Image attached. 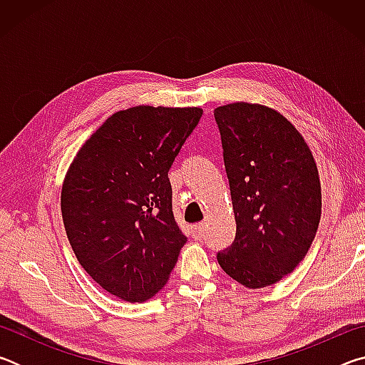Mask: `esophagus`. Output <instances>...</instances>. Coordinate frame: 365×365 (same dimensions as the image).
Returning a JSON list of instances; mask_svg holds the SVG:
<instances>
[{
  "label": "esophagus",
  "instance_id": "obj_1",
  "mask_svg": "<svg viewBox=\"0 0 365 365\" xmlns=\"http://www.w3.org/2000/svg\"><path fill=\"white\" fill-rule=\"evenodd\" d=\"M191 235H193L195 240L205 238V224H196L191 228Z\"/></svg>",
  "mask_w": 365,
  "mask_h": 365
}]
</instances>
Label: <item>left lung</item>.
Segmentation results:
<instances>
[{
	"label": "left lung",
	"mask_w": 365,
	"mask_h": 365,
	"mask_svg": "<svg viewBox=\"0 0 365 365\" xmlns=\"http://www.w3.org/2000/svg\"><path fill=\"white\" fill-rule=\"evenodd\" d=\"M230 182L237 237L217 255L243 287H270L292 274L316 238L322 191L302 135L279 110L237 101L214 109Z\"/></svg>",
	"instance_id": "left-lung-1"
}]
</instances>
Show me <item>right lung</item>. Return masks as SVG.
<instances>
[{"label": "right lung", "mask_w": 365, "mask_h": 365, "mask_svg": "<svg viewBox=\"0 0 365 365\" xmlns=\"http://www.w3.org/2000/svg\"><path fill=\"white\" fill-rule=\"evenodd\" d=\"M201 108L117 110L66 172L61 214L78 264L119 299L143 302L168 283L187 237L172 214V163Z\"/></svg>", "instance_id": "obj_1"}]
</instances>
